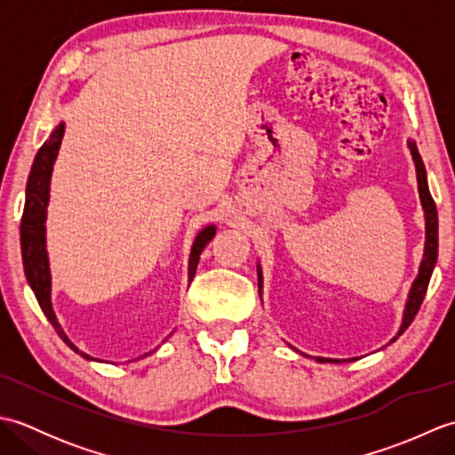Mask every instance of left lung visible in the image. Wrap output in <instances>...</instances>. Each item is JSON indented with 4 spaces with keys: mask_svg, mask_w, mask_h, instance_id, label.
Segmentation results:
<instances>
[{
    "mask_svg": "<svg viewBox=\"0 0 455 455\" xmlns=\"http://www.w3.org/2000/svg\"><path fill=\"white\" fill-rule=\"evenodd\" d=\"M409 148H411L414 168H417L419 196H420V203H422V209H424V225H427V227H424V228H427V240H424V256H422V262H420V267H419V275L412 282V287L409 291L407 305H404V313H403V323H401L397 336H401L404 331H407L411 323L414 321V316H417L419 308L422 305V299H424V295H427V289H428V283H430V275L434 272V266H436V259H438V211H436V203H434V199L430 196L428 180H427V168H424L417 144L409 140ZM262 287H264L262 267H259V264H258V291H259V297H262ZM393 340H395V338H393ZM303 355H307V354H303ZM352 360H355V357H350L347 362H352ZM316 362H321V363H326V362L340 363L342 360H332V357H316Z\"/></svg>",
    "mask_w": 455,
    "mask_h": 455,
    "instance_id": "8db88e82",
    "label": "left lung"
}]
</instances>
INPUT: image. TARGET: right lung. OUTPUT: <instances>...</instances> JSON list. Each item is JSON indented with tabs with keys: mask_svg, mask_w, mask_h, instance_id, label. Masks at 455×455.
Returning <instances> with one entry per match:
<instances>
[{
	"mask_svg": "<svg viewBox=\"0 0 455 455\" xmlns=\"http://www.w3.org/2000/svg\"><path fill=\"white\" fill-rule=\"evenodd\" d=\"M62 137H64V123L58 124V127L51 132L48 140L41 148H38L31 173H28L27 191H25V209H23V219H21L23 267H25L27 282L31 285L38 305H41L44 316L51 321L58 336H60L76 354H80L82 357H85V360H93L92 355L80 352L78 347L68 340L62 326L56 321V315L52 311V301H51L52 282H51V267H48L44 222H46V205H48V199H51V178H52L58 150H60ZM215 233H217L215 225H209L203 230H199V235L196 236V243H193L191 254H189V283L193 275H196L203 248L211 243Z\"/></svg>",
	"mask_w": 455,
	"mask_h": 455,
	"instance_id": "1",
	"label": "right lung"
}]
</instances>
